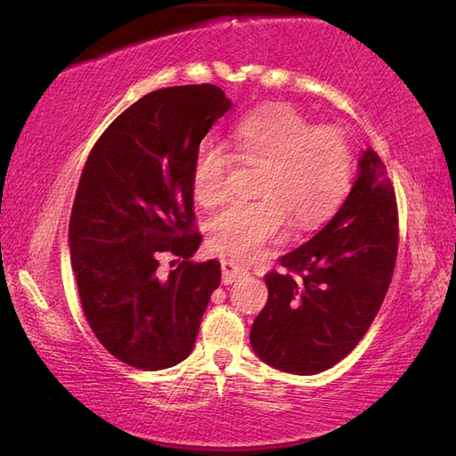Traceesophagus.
Wrapping results in <instances>:
<instances>
[{
  "mask_svg": "<svg viewBox=\"0 0 456 456\" xmlns=\"http://www.w3.org/2000/svg\"><path fill=\"white\" fill-rule=\"evenodd\" d=\"M246 275H248V269L238 265L236 261L232 259L222 261V282H224V285H232V282Z\"/></svg>",
  "mask_w": 456,
  "mask_h": 456,
  "instance_id": "1",
  "label": "esophagus"
}]
</instances>
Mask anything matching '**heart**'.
I'll return each mask as SVG.
<instances>
[{
  "mask_svg": "<svg viewBox=\"0 0 456 456\" xmlns=\"http://www.w3.org/2000/svg\"><path fill=\"white\" fill-rule=\"evenodd\" d=\"M226 150L202 142L191 166V193L200 207L224 202L234 159L259 167L257 200H238L208 222L210 244L236 259H254L290 216L292 226L310 228L339 207L353 177V151L346 130L318 126L290 105L254 110L232 130Z\"/></svg>",
  "mask_w": 456,
  "mask_h": 456,
  "instance_id": "1",
  "label": "heart"
}]
</instances>
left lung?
Segmentation results:
<instances>
[{
    "label": "left lung",
    "instance_id": "left-lung-1",
    "mask_svg": "<svg viewBox=\"0 0 456 456\" xmlns=\"http://www.w3.org/2000/svg\"><path fill=\"white\" fill-rule=\"evenodd\" d=\"M398 256V207L387 167L362 151L339 210L265 275L267 305L249 341L267 365L318 374L355 349L380 310Z\"/></svg>",
    "mask_w": 456,
    "mask_h": 456
}]
</instances>
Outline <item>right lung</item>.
Masks as SVG:
<instances>
[{
    "label": "right lung",
    "instance_id": "right-lung-1",
    "mask_svg": "<svg viewBox=\"0 0 456 456\" xmlns=\"http://www.w3.org/2000/svg\"><path fill=\"white\" fill-rule=\"evenodd\" d=\"M230 107L210 84L151 91L107 126L79 177L69 216L79 302L101 346L134 369L187 359L220 285L216 259L189 261L202 241L191 166ZM164 258L176 269L161 273Z\"/></svg>",
    "mask_w": 456,
    "mask_h": 456
}]
</instances>
